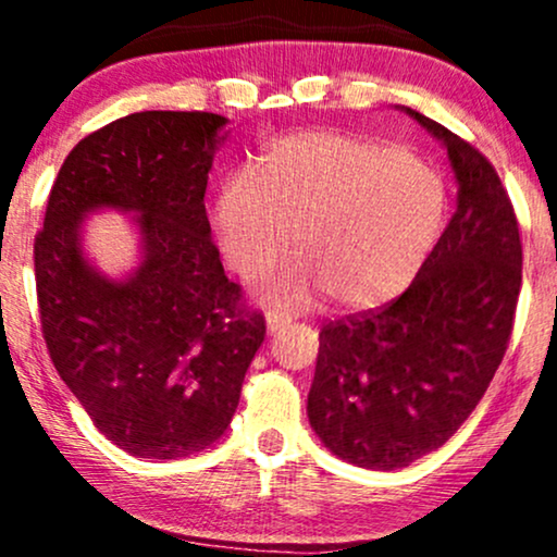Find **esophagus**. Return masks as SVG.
Segmentation results:
<instances>
[{
    "label": "esophagus",
    "instance_id": "esophagus-1",
    "mask_svg": "<svg viewBox=\"0 0 557 557\" xmlns=\"http://www.w3.org/2000/svg\"><path fill=\"white\" fill-rule=\"evenodd\" d=\"M285 324H290V317L277 314V311H270V314H267V330H270V332L283 330Z\"/></svg>",
    "mask_w": 557,
    "mask_h": 557
}]
</instances>
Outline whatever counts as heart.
I'll return each instance as SVG.
<instances>
[{"label":"heart","instance_id":"heart-1","mask_svg":"<svg viewBox=\"0 0 557 557\" xmlns=\"http://www.w3.org/2000/svg\"><path fill=\"white\" fill-rule=\"evenodd\" d=\"M447 188L437 170L374 138L306 131L277 138L259 172H230L214 203V235L230 270L257 280L300 257L267 285V300L337 309L387 304L413 283L443 230Z\"/></svg>","mask_w":557,"mask_h":557}]
</instances>
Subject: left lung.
Listing matches in <instances>:
<instances>
[{"label":"left lung","instance_id":"left-lung-1","mask_svg":"<svg viewBox=\"0 0 557 557\" xmlns=\"http://www.w3.org/2000/svg\"><path fill=\"white\" fill-rule=\"evenodd\" d=\"M447 149L456 212L413 283L319 332L309 421L324 447L393 471L445 445L487 393L513 330L521 235L487 157L403 107Z\"/></svg>","mask_w":557,"mask_h":557}]
</instances>
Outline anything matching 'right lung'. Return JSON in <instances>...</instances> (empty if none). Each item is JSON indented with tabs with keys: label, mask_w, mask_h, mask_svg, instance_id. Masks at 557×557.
<instances>
[{
	"label": "right lung",
	"mask_w": 557,
	"mask_h": 557,
	"mask_svg": "<svg viewBox=\"0 0 557 557\" xmlns=\"http://www.w3.org/2000/svg\"><path fill=\"white\" fill-rule=\"evenodd\" d=\"M227 117L136 112L70 151L34 243L36 296L54 369L94 426L136 458L175 461L214 445L264 343L212 243L203 194ZM137 216L141 261L107 278L82 253V222Z\"/></svg>",
	"instance_id": "obj_1"
}]
</instances>
